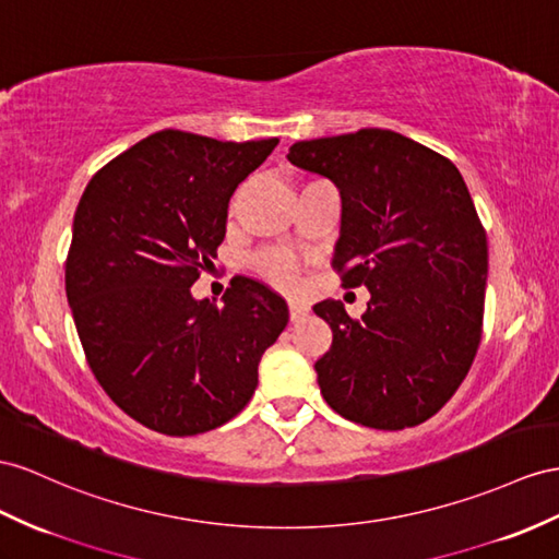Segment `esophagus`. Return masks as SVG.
I'll return each instance as SVG.
<instances>
[{
  "mask_svg": "<svg viewBox=\"0 0 559 559\" xmlns=\"http://www.w3.org/2000/svg\"><path fill=\"white\" fill-rule=\"evenodd\" d=\"M288 309H290V321L293 323L307 319V313H309V307L305 302H299V299H288Z\"/></svg>",
  "mask_w": 559,
  "mask_h": 559,
  "instance_id": "34e87169",
  "label": "esophagus"
}]
</instances>
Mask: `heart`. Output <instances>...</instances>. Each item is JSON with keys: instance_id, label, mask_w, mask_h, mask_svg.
I'll return each mask as SVG.
<instances>
[{"instance_id": "b5f03b06", "label": "heart", "mask_w": 559, "mask_h": 559, "mask_svg": "<svg viewBox=\"0 0 559 559\" xmlns=\"http://www.w3.org/2000/svg\"><path fill=\"white\" fill-rule=\"evenodd\" d=\"M257 274L262 278H266L269 283L278 285V288H293L297 283V262L288 252H276V250H269V252H260L252 260Z\"/></svg>"}]
</instances>
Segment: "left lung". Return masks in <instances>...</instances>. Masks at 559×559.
I'll return each mask as SVG.
<instances>
[{"mask_svg": "<svg viewBox=\"0 0 559 559\" xmlns=\"http://www.w3.org/2000/svg\"><path fill=\"white\" fill-rule=\"evenodd\" d=\"M288 160L342 198L333 266L370 293L361 319L313 305L333 331L317 361L335 413L376 429L420 425L449 402L481 340L489 248L457 167L392 130L297 141Z\"/></svg>", "mask_w": 559, "mask_h": 559, "instance_id": "1", "label": "left lung"}]
</instances>
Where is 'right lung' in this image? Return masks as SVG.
Here are the masks:
<instances>
[{
	"mask_svg": "<svg viewBox=\"0 0 559 559\" xmlns=\"http://www.w3.org/2000/svg\"><path fill=\"white\" fill-rule=\"evenodd\" d=\"M276 146L163 130L80 198L66 295L82 349L112 402L155 432L191 437L238 416L288 325L285 299L246 276L222 307L191 295L224 240L228 200Z\"/></svg>",
	"mask_w": 559,
	"mask_h": 559,
	"instance_id": "obj_1",
	"label": "right lung"
}]
</instances>
